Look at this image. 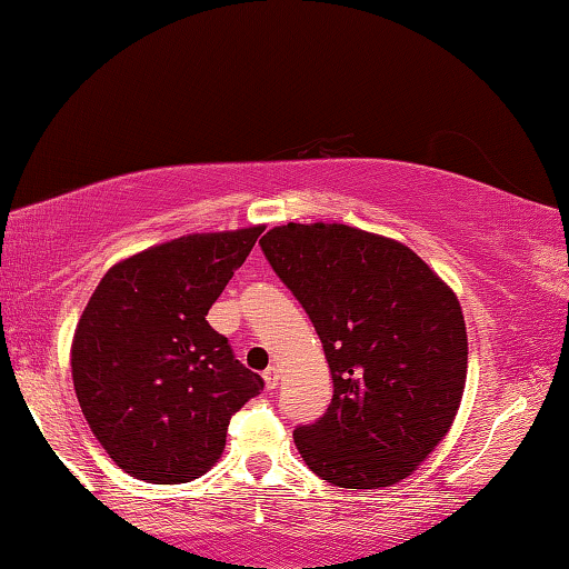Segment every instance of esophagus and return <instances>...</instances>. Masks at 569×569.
<instances>
[{"instance_id":"34e87169","label":"esophagus","mask_w":569,"mask_h":569,"mask_svg":"<svg viewBox=\"0 0 569 569\" xmlns=\"http://www.w3.org/2000/svg\"><path fill=\"white\" fill-rule=\"evenodd\" d=\"M278 379H281V377H278V369H276V366H268V369L263 371V381H266V387H268V389H276V387H278Z\"/></svg>"}]
</instances>
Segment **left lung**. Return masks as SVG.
Segmentation results:
<instances>
[{
    "mask_svg": "<svg viewBox=\"0 0 569 569\" xmlns=\"http://www.w3.org/2000/svg\"><path fill=\"white\" fill-rule=\"evenodd\" d=\"M261 248L333 379L323 417L293 431L308 469L346 489L407 479L447 437L465 391L457 296L411 248L341 223L278 226Z\"/></svg>",
    "mask_w": 569,
    "mask_h": 569,
    "instance_id": "1",
    "label": "left lung"
}]
</instances>
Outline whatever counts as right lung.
<instances>
[{"mask_svg": "<svg viewBox=\"0 0 569 569\" xmlns=\"http://www.w3.org/2000/svg\"><path fill=\"white\" fill-rule=\"evenodd\" d=\"M261 226L182 236L112 266L72 341V381L110 459L152 485L203 477L263 379L206 321Z\"/></svg>", "mask_w": 569, "mask_h": 569, "instance_id": "add662e5", "label": "right lung"}]
</instances>
